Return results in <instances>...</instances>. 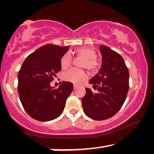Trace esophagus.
Wrapping results in <instances>:
<instances>
[{
	"label": "esophagus",
	"instance_id": "34e87169",
	"mask_svg": "<svg viewBox=\"0 0 154 154\" xmlns=\"http://www.w3.org/2000/svg\"><path fill=\"white\" fill-rule=\"evenodd\" d=\"M77 88V86H76V85H74V89L76 90Z\"/></svg>",
	"mask_w": 154,
	"mask_h": 154
}]
</instances>
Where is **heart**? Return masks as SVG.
<instances>
[{"label":"heart","instance_id":"heart-1","mask_svg":"<svg viewBox=\"0 0 154 154\" xmlns=\"http://www.w3.org/2000/svg\"><path fill=\"white\" fill-rule=\"evenodd\" d=\"M76 54L84 57L82 62L81 66L86 68L91 71H95L98 67V63L96 60V53L92 48L88 47H82L76 50ZM62 68L66 69L71 64V57L69 54H66L63 56L60 61ZM63 79L66 81L74 84H80L83 80L86 79V74L83 70L80 68H71L63 74Z\"/></svg>","mask_w":154,"mask_h":154}]
</instances>
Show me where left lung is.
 I'll return each mask as SVG.
<instances>
[{
    "mask_svg": "<svg viewBox=\"0 0 154 154\" xmlns=\"http://www.w3.org/2000/svg\"><path fill=\"white\" fill-rule=\"evenodd\" d=\"M102 66L89 81L96 93L86 88L82 98L83 112L94 120L112 117L125 103L129 90V71L122 56L106 45L100 46Z\"/></svg>",
    "mask_w": 154,
    "mask_h": 154,
    "instance_id": "8db88e82",
    "label": "left lung"
}]
</instances>
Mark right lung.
I'll use <instances>...</instances> for the list:
<instances>
[{"label":"right lung","mask_w":154,"mask_h":154,"mask_svg":"<svg viewBox=\"0 0 154 154\" xmlns=\"http://www.w3.org/2000/svg\"><path fill=\"white\" fill-rule=\"evenodd\" d=\"M69 47L48 44L26 58L18 74V91L24 110L32 119L48 122L63 113L73 84L65 82L58 88L50 83L61 70V58Z\"/></svg>","instance_id":"right-lung-1"}]
</instances>
